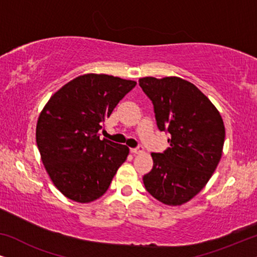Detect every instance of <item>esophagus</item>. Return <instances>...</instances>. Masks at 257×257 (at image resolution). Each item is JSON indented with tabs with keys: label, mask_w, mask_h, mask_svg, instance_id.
<instances>
[{
	"label": "esophagus",
	"mask_w": 257,
	"mask_h": 257,
	"mask_svg": "<svg viewBox=\"0 0 257 257\" xmlns=\"http://www.w3.org/2000/svg\"><path fill=\"white\" fill-rule=\"evenodd\" d=\"M131 152L133 154H142L144 152V149L142 146H139V147H137V149H131Z\"/></svg>",
	"instance_id": "34e87169"
}]
</instances>
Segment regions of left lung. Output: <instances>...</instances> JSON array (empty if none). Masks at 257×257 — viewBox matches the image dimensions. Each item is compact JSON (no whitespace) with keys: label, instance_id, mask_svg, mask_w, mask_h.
I'll return each instance as SVG.
<instances>
[{"label":"left lung","instance_id":"obj_1","mask_svg":"<svg viewBox=\"0 0 257 257\" xmlns=\"http://www.w3.org/2000/svg\"><path fill=\"white\" fill-rule=\"evenodd\" d=\"M139 85L154 105L158 127L171 135L164 153L151 154L153 167L144 185L164 205L181 206L205 187L220 163L222 117L194 84L180 77H144Z\"/></svg>","mask_w":257,"mask_h":257}]
</instances>
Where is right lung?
I'll list each match as a JSON object with an SVG mask.
<instances>
[{"label": "right lung", "instance_id": "add662e5", "mask_svg": "<svg viewBox=\"0 0 257 257\" xmlns=\"http://www.w3.org/2000/svg\"><path fill=\"white\" fill-rule=\"evenodd\" d=\"M137 82L86 73L52 94L41 111L36 143L42 163L66 198L89 203L105 194L130 150L99 139V130Z\"/></svg>", "mask_w": 257, "mask_h": 257}]
</instances>
